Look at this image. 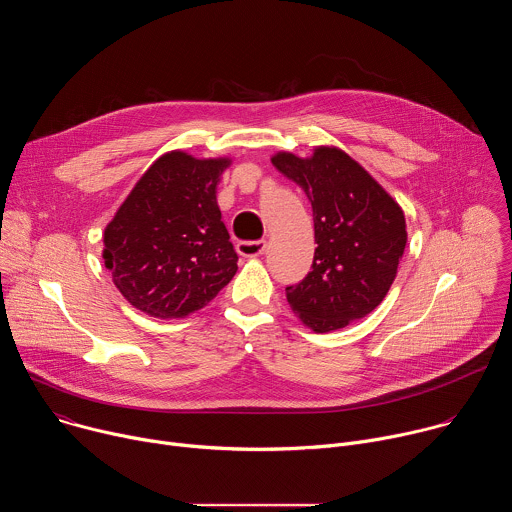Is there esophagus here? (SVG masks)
<instances>
[{"mask_svg": "<svg viewBox=\"0 0 512 512\" xmlns=\"http://www.w3.org/2000/svg\"><path fill=\"white\" fill-rule=\"evenodd\" d=\"M267 243L265 241H239L237 243V253L243 255V257H257L265 251Z\"/></svg>", "mask_w": 512, "mask_h": 512, "instance_id": "34e87169", "label": "esophagus"}]
</instances>
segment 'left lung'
<instances>
[{
	"mask_svg": "<svg viewBox=\"0 0 512 512\" xmlns=\"http://www.w3.org/2000/svg\"><path fill=\"white\" fill-rule=\"evenodd\" d=\"M273 166L296 182L312 202V271L285 287V298L302 322L330 332L371 314L387 296L403 257L407 231L399 204L336 148L312 158L277 154Z\"/></svg>",
	"mask_w": 512,
	"mask_h": 512,
	"instance_id": "obj_1",
	"label": "left lung"
}]
</instances>
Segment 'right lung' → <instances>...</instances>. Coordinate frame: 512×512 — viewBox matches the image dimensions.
Masks as SVG:
<instances>
[{
    "label": "right lung",
    "instance_id": "obj_1",
    "mask_svg": "<svg viewBox=\"0 0 512 512\" xmlns=\"http://www.w3.org/2000/svg\"><path fill=\"white\" fill-rule=\"evenodd\" d=\"M229 160L170 152L145 172L105 229L103 259L123 298L156 318L204 308L237 273L216 204Z\"/></svg>",
    "mask_w": 512,
    "mask_h": 512
}]
</instances>
